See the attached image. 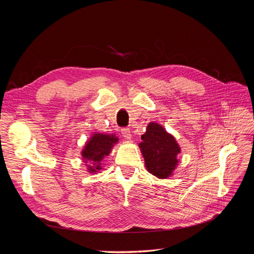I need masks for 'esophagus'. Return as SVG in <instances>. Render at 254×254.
Instances as JSON below:
<instances>
[{
    "label": "esophagus",
    "mask_w": 254,
    "mask_h": 254,
    "mask_svg": "<svg viewBox=\"0 0 254 254\" xmlns=\"http://www.w3.org/2000/svg\"><path fill=\"white\" fill-rule=\"evenodd\" d=\"M121 132H122L123 136L125 137V139H127V140L131 139V131H130L129 128H122Z\"/></svg>",
    "instance_id": "1"
}]
</instances>
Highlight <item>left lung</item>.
<instances>
[{"label":"left lung","instance_id":"obj_1","mask_svg":"<svg viewBox=\"0 0 254 254\" xmlns=\"http://www.w3.org/2000/svg\"><path fill=\"white\" fill-rule=\"evenodd\" d=\"M139 144L147 171L160 179L173 175L180 147L175 137L157 123H149Z\"/></svg>","mask_w":254,"mask_h":254}]
</instances>
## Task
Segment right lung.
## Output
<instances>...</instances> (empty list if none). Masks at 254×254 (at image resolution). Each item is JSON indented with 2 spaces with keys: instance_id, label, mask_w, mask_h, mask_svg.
<instances>
[{
  "instance_id": "add662e5",
  "label": "right lung",
  "mask_w": 254,
  "mask_h": 254,
  "mask_svg": "<svg viewBox=\"0 0 254 254\" xmlns=\"http://www.w3.org/2000/svg\"><path fill=\"white\" fill-rule=\"evenodd\" d=\"M118 141V137L113 134L95 133L91 136L81 151L84 162L87 163V161H90L93 163V165L87 164L89 173H97V171L102 170L101 162L106 156L109 155L113 145Z\"/></svg>"
}]
</instances>
